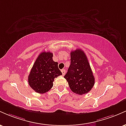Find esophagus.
Masks as SVG:
<instances>
[{"label": "esophagus", "mask_w": 126, "mask_h": 126, "mask_svg": "<svg viewBox=\"0 0 126 126\" xmlns=\"http://www.w3.org/2000/svg\"><path fill=\"white\" fill-rule=\"evenodd\" d=\"M61 71H62V75H64L65 74H66V70H64V69H62V70H61Z\"/></svg>", "instance_id": "esophagus-1"}]
</instances>
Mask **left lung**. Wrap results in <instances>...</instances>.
<instances>
[{
    "label": "left lung",
    "instance_id": "obj_1",
    "mask_svg": "<svg viewBox=\"0 0 126 126\" xmlns=\"http://www.w3.org/2000/svg\"><path fill=\"white\" fill-rule=\"evenodd\" d=\"M64 78L66 79L72 92L78 95L87 94L95 84L89 62L81 49L70 53V65Z\"/></svg>",
    "mask_w": 126,
    "mask_h": 126
}]
</instances>
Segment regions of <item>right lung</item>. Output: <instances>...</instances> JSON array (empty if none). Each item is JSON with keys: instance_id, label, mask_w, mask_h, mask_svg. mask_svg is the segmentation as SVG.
Instances as JSON below:
<instances>
[{"instance_id": "obj_1", "label": "right lung", "mask_w": 126, "mask_h": 126, "mask_svg": "<svg viewBox=\"0 0 126 126\" xmlns=\"http://www.w3.org/2000/svg\"><path fill=\"white\" fill-rule=\"evenodd\" d=\"M53 53L42 52L36 59L28 76V83L33 90L44 94L53 87L54 78L62 75L58 63L53 60Z\"/></svg>"}]
</instances>
